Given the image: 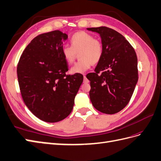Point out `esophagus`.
Wrapping results in <instances>:
<instances>
[{"mask_svg":"<svg viewBox=\"0 0 161 161\" xmlns=\"http://www.w3.org/2000/svg\"><path fill=\"white\" fill-rule=\"evenodd\" d=\"M84 83H89V80L87 78V77H86L85 75H84Z\"/></svg>","mask_w":161,"mask_h":161,"instance_id":"obj_1","label":"esophagus"}]
</instances>
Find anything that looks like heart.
<instances>
[{"mask_svg":"<svg viewBox=\"0 0 161 161\" xmlns=\"http://www.w3.org/2000/svg\"><path fill=\"white\" fill-rule=\"evenodd\" d=\"M104 52L103 44L100 40L95 39L92 35L85 31L74 33L70 38V46H65L62 48V54L68 64L75 60L76 54L80 61L76 63L70 69L72 74H83L97 64Z\"/></svg>","mask_w":161,"mask_h":161,"instance_id":"b5f03b06","label":"heart"}]
</instances>
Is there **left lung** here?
I'll use <instances>...</instances> for the list:
<instances>
[{"mask_svg":"<svg viewBox=\"0 0 161 161\" xmlns=\"http://www.w3.org/2000/svg\"><path fill=\"white\" fill-rule=\"evenodd\" d=\"M87 29L99 33L104 46L95 72L86 76L91 85L90 100L97 111L115 114L128 104L138 81L136 54L117 31L106 26Z\"/></svg>","mask_w":161,"mask_h":161,"instance_id":"1","label":"left lung"}]
</instances>
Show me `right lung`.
Masks as SVG:
<instances>
[{"label":"right lung","instance_id":"obj_1","mask_svg":"<svg viewBox=\"0 0 161 161\" xmlns=\"http://www.w3.org/2000/svg\"><path fill=\"white\" fill-rule=\"evenodd\" d=\"M68 37L58 30L39 35L26 47L18 64L22 99L31 113L46 122H57L70 114L83 81L81 74H65L68 63L62 48Z\"/></svg>","mask_w":161,"mask_h":161}]
</instances>
